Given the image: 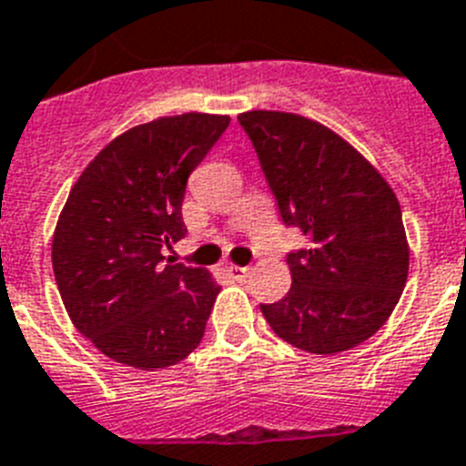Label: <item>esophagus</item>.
<instances>
[{
	"mask_svg": "<svg viewBox=\"0 0 466 466\" xmlns=\"http://www.w3.org/2000/svg\"><path fill=\"white\" fill-rule=\"evenodd\" d=\"M226 274H228L233 280H245L249 276V268L248 267H236V264H230V267H226Z\"/></svg>",
	"mask_w": 466,
	"mask_h": 466,
	"instance_id": "34e87169",
	"label": "esophagus"
}]
</instances>
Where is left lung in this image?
I'll return each mask as SVG.
<instances>
[{
  "instance_id": "left-lung-1",
  "label": "left lung",
  "mask_w": 466,
  "mask_h": 466,
  "mask_svg": "<svg viewBox=\"0 0 466 466\" xmlns=\"http://www.w3.org/2000/svg\"><path fill=\"white\" fill-rule=\"evenodd\" d=\"M259 157L283 224L309 238L288 255L293 286L259 305L279 338L336 355L371 338L393 314L410 271L393 187L348 140L288 111L238 116Z\"/></svg>"
}]
</instances>
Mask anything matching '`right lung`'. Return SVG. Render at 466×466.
I'll use <instances>...</instances> for the list:
<instances>
[{"mask_svg": "<svg viewBox=\"0 0 466 466\" xmlns=\"http://www.w3.org/2000/svg\"><path fill=\"white\" fill-rule=\"evenodd\" d=\"M230 116L180 114L126 130L80 173L56 221L54 279L73 326L121 364L157 371L205 336L221 286L207 268L161 264L186 238L187 176Z\"/></svg>", "mask_w": 466, "mask_h": 466, "instance_id": "1", "label": "right lung"}]
</instances>
